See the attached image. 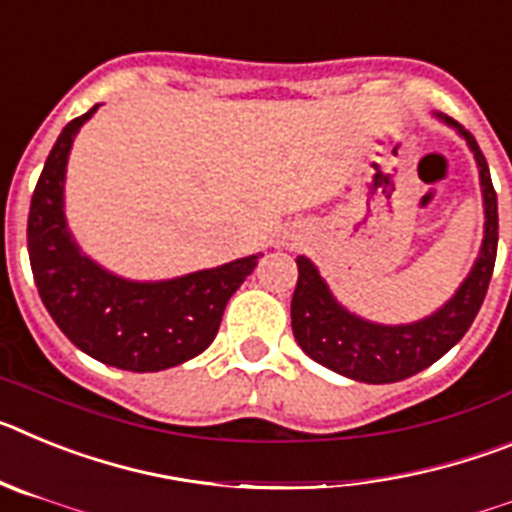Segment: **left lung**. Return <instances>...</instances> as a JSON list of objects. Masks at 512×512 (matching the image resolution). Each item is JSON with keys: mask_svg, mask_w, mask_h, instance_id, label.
Here are the masks:
<instances>
[{"mask_svg": "<svg viewBox=\"0 0 512 512\" xmlns=\"http://www.w3.org/2000/svg\"><path fill=\"white\" fill-rule=\"evenodd\" d=\"M436 117L467 140L469 151L477 161L482 207H485V235H482L479 256L454 295L436 312L413 323H374L343 307L320 277L318 266L307 256H297L300 277L292 295L295 341L312 361L354 382L390 384L428 369L464 338L490 287L497 256V194L492 189L490 166L469 130L446 115Z\"/></svg>", "mask_w": 512, "mask_h": 512, "instance_id": "8db88e82", "label": "left lung"}]
</instances>
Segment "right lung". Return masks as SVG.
Here are the masks:
<instances>
[{"instance_id": "right-lung-1", "label": "right lung", "mask_w": 512, "mask_h": 512, "mask_svg": "<svg viewBox=\"0 0 512 512\" xmlns=\"http://www.w3.org/2000/svg\"><path fill=\"white\" fill-rule=\"evenodd\" d=\"M97 107L61 130L33 192L27 253L35 287L63 336L84 354L125 372H161L215 341L225 305L261 253L158 282L125 279L89 259L66 223L63 187L76 133Z\"/></svg>"}]
</instances>
